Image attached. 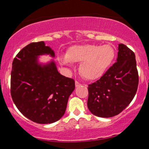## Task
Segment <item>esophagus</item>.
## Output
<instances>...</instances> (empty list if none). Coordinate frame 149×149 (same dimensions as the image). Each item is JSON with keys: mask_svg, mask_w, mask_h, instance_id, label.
<instances>
[{"mask_svg": "<svg viewBox=\"0 0 149 149\" xmlns=\"http://www.w3.org/2000/svg\"><path fill=\"white\" fill-rule=\"evenodd\" d=\"M75 85H76V88H77V87H79V86H80V85H81V84H80V83L78 81L75 82Z\"/></svg>", "mask_w": 149, "mask_h": 149, "instance_id": "obj_1", "label": "esophagus"}]
</instances>
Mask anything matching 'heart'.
<instances>
[{
    "label": "heart",
    "mask_w": 149,
    "mask_h": 149,
    "mask_svg": "<svg viewBox=\"0 0 149 149\" xmlns=\"http://www.w3.org/2000/svg\"><path fill=\"white\" fill-rule=\"evenodd\" d=\"M114 56V49L109 45H75L68 49L66 56H61L59 60L66 65L81 62L79 71L82 76L88 80H95L107 71Z\"/></svg>",
    "instance_id": "heart-1"
}]
</instances>
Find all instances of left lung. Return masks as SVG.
<instances>
[{
	"label": "left lung",
	"mask_w": 149,
	"mask_h": 149,
	"mask_svg": "<svg viewBox=\"0 0 149 149\" xmlns=\"http://www.w3.org/2000/svg\"><path fill=\"white\" fill-rule=\"evenodd\" d=\"M138 84L134 53L124 44H119L116 62L100 80L88 85L89 110L98 117L118 115L132 101Z\"/></svg>",
	"instance_id": "8db88e82"
}]
</instances>
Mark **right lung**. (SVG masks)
I'll use <instances>...</instances> for the list:
<instances>
[{
    "label": "right lung",
    "mask_w": 149,
    "mask_h": 149,
    "mask_svg": "<svg viewBox=\"0 0 149 149\" xmlns=\"http://www.w3.org/2000/svg\"><path fill=\"white\" fill-rule=\"evenodd\" d=\"M54 52L43 41L31 42L13 61L11 96L25 117L39 124L52 123L64 116L75 89L73 79L58 72L55 62H38V56Z\"/></svg>",
    "instance_id": "1"
}]
</instances>
